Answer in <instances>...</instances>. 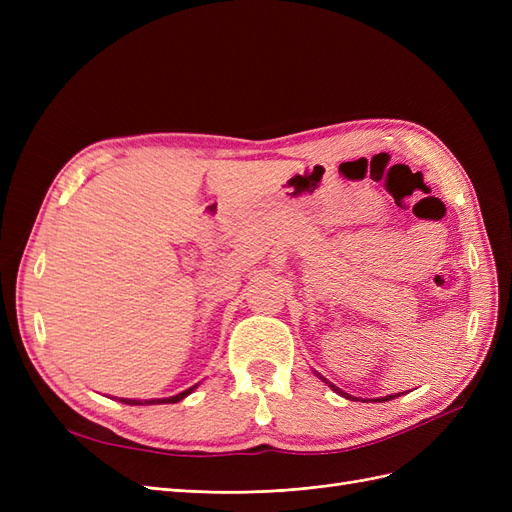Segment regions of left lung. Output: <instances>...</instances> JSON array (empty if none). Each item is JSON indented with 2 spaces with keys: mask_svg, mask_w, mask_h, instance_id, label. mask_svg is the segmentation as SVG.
Wrapping results in <instances>:
<instances>
[{
  "mask_svg": "<svg viewBox=\"0 0 512 512\" xmlns=\"http://www.w3.org/2000/svg\"><path fill=\"white\" fill-rule=\"evenodd\" d=\"M322 380H324V378H322ZM327 384H331V382H327ZM331 389H333V391H337L339 395H344V397H346V393H342V391H339V389H337V386H333V384H331ZM389 399H393V395H389V397H380L378 401H389Z\"/></svg>",
  "mask_w": 512,
  "mask_h": 512,
  "instance_id": "obj_1",
  "label": "left lung"
}]
</instances>
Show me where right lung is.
<instances>
[{"mask_svg":"<svg viewBox=\"0 0 512 512\" xmlns=\"http://www.w3.org/2000/svg\"><path fill=\"white\" fill-rule=\"evenodd\" d=\"M194 389H196V386H192V389L183 391V393H179V395L166 397V399H145V401H138V399H119V401H123V404H130V406H143V404H177V401H181L183 397H188Z\"/></svg>","mask_w":512,"mask_h":512,"instance_id":"add662e5","label":"right lung"}]
</instances>
